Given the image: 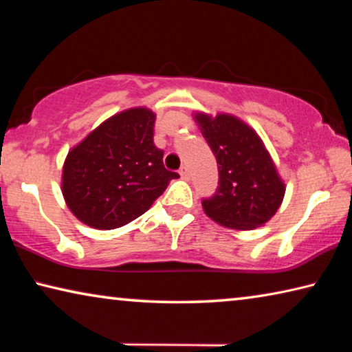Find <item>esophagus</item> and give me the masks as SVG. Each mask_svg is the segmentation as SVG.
<instances>
[{"instance_id":"34e87169","label":"esophagus","mask_w":352,"mask_h":352,"mask_svg":"<svg viewBox=\"0 0 352 352\" xmlns=\"http://www.w3.org/2000/svg\"><path fill=\"white\" fill-rule=\"evenodd\" d=\"M178 172H180V175H182L183 178H189V169L186 168V166H182L180 170H178Z\"/></svg>"}]
</instances>
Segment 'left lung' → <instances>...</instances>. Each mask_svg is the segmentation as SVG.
<instances>
[{
  "instance_id": "left-lung-1",
  "label": "left lung",
  "mask_w": 352,
  "mask_h": 352,
  "mask_svg": "<svg viewBox=\"0 0 352 352\" xmlns=\"http://www.w3.org/2000/svg\"><path fill=\"white\" fill-rule=\"evenodd\" d=\"M195 119L219 169L216 192L201 199L205 212L233 230L264 225L281 205L285 188L261 138L234 116Z\"/></svg>"
}]
</instances>
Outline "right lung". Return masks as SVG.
I'll return each mask as SVG.
<instances>
[{
	"instance_id": "add662e5",
	"label": "right lung",
	"mask_w": 352,
	"mask_h": 352,
	"mask_svg": "<svg viewBox=\"0 0 352 352\" xmlns=\"http://www.w3.org/2000/svg\"><path fill=\"white\" fill-rule=\"evenodd\" d=\"M155 115L132 109L111 116L68 153L62 192L80 222L113 230L144 214L180 177L155 146Z\"/></svg>"
}]
</instances>
